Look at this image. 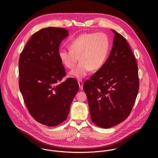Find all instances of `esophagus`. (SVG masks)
Segmentation results:
<instances>
[{"mask_svg": "<svg viewBox=\"0 0 158 158\" xmlns=\"http://www.w3.org/2000/svg\"><path fill=\"white\" fill-rule=\"evenodd\" d=\"M78 83L80 89H83V81H82L81 80H80L78 81Z\"/></svg>", "mask_w": 158, "mask_h": 158, "instance_id": "esophagus-1", "label": "esophagus"}]
</instances>
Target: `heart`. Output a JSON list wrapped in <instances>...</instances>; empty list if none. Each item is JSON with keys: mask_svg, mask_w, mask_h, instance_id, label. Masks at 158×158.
Returning a JSON list of instances; mask_svg holds the SVG:
<instances>
[{"mask_svg": "<svg viewBox=\"0 0 158 158\" xmlns=\"http://www.w3.org/2000/svg\"><path fill=\"white\" fill-rule=\"evenodd\" d=\"M69 49H60L59 59L66 68L72 69L80 56L81 62L70 71V75L80 79L85 77L90 70L96 71L103 66L108 55L110 40L103 33H83L71 41Z\"/></svg>", "mask_w": 158, "mask_h": 158, "instance_id": "heart-1", "label": "heart"}]
</instances>
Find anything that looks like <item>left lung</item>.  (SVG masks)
<instances>
[{"label":"left lung","instance_id":"8db88e82","mask_svg":"<svg viewBox=\"0 0 158 158\" xmlns=\"http://www.w3.org/2000/svg\"><path fill=\"white\" fill-rule=\"evenodd\" d=\"M111 30L113 45L107 60L83 85L91 120L103 128L117 125L128 117L139 87L133 52L125 38Z\"/></svg>","mask_w":158,"mask_h":158}]
</instances>
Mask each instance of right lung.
I'll return each instance as SVG.
<instances>
[{
	"label": "right lung",
	"instance_id": "right-lung-1",
	"mask_svg": "<svg viewBox=\"0 0 158 158\" xmlns=\"http://www.w3.org/2000/svg\"><path fill=\"white\" fill-rule=\"evenodd\" d=\"M69 36L63 28L47 27L33 34L19 60V85L31 115L39 123L55 127L64 121L79 86L67 78L58 57L59 46Z\"/></svg>",
	"mask_w": 158,
	"mask_h": 158
}]
</instances>
